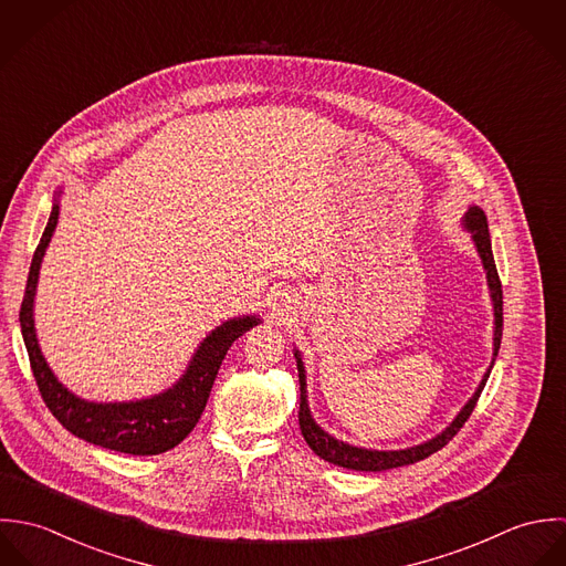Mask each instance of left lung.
Instances as JSON below:
<instances>
[{"mask_svg":"<svg viewBox=\"0 0 566 566\" xmlns=\"http://www.w3.org/2000/svg\"><path fill=\"white\" fill-rule=\"evenodd\" d=\"M463 227L472 233L474 247L479 251V258L483 262L485 269V277H488V286H490V297H492V308H494V349H492V363L488 367V371L483 374L476 391L472 394V398L465 402V407L457 413V418L451 424L436 436L433 440L411 447V449H402V451H371V449H358V447H349L340 440H335L333 436H328L311 416L308 409V396H306V369L300 356V349H295V358H297V371H300V429L302 436L306 440V444L319 454L322 459L340 465V468H349V470H365V472H380V470H389V468H400V465H409L416 463L420 459H427L429 454L444 449L452 438L459 433V429L465 424V420L470 418L483 387L485 380L492 371L494 358L499 354L501 347V335H503V291H501V280L496 273V264H494V255H492V242H490V231H488V219L483 214L481 208L472 206L465 217H463Z\"/></svg>","mask_w":566,"mask_h":566,"instance_id":"8db88e82","label":"left lung"}]
</instances>
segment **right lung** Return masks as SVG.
Here are the masks:
<instances>
[{
	"instance_id": "1",
	"label": "right lung",
	"mask_w": 566,
	"mask_h": 566,
	"mask_svg": "<svg viewBox=\"0 0 566 566\" xmlns=\"http://www.w3.org/2000/svg\"><path fill=\"white\" fill-rule=\"evenodd\" d=\"M59 223V201L52 206L50 221L39 240V247L32 255L28 284L19 311L21 335L28 349L30 367L39 385L41 398L52 416L76 438L128 454H159L181 444L188 433L197 427L219 367L226 358L231 343L242 337L247 331L260 324L258 317H235L212 331L199 349L195 352L186 374L166 391L130 402H87L74 396L67 387L48 367L34 331V293L39 282L41 260L52 240V233Z\"/></svg>"
}]
</instances>
